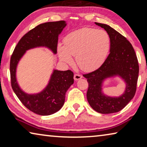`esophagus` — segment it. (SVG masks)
Listing matches in <instances>:
<instances>
[{
  "instance_id": "esophagus-1",
  "label": "esophagus",
  "mask_w": 147,
  "mask_h": 147,
  "mask_svg": "<svg viewBox=\"0 0 147 147\" xmlns=\"http://www.w3.org/2000/svg\"><path fill=\"white\" fill-rule=\"evenodd\" d=\"M82 78V76L80 74H75L74 75V79L75 80H78L81 79Z\"/></svg>"
}]
</instances>
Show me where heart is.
<instances>
[{
  "label": "heart",
  "mask_w": 147,
  "mask_h": 147,
  "mask_svg": "<svg viewBox=\"0 0 147 147\" xmlns=\"http://www.w3.org/2000/svg\"><path fill=\"white\" fill-rule=\"evenodd\" d=\"M64 47H58L61 61L71 63L75 56L76 63L82 70L89 71L102 64L111 48V38L103 30L83 28L69 34L63 40Z\"/></svg>",
  "instance_id": "obj_1"
}]
</instances>
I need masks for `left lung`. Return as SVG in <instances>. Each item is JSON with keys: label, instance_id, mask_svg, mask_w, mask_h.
Segmentation results:
<instances>
[{"label": "left lung", "instance_id": "1", "mask_svg": "<svg viewBox=\"0 0 147 147\" xmlns=\"http://www.w3.org/2000/svg\"><path fill=\"white\" fill-rule=\"evenodd\" d=\"M95 24L103 28L110 36V53L98 69L83 74L89 84L87 99L91 108L98 113H116L127 105L136 94L139 69L138 58L132 45L125 37L109 25ZM115 75L125 80L126 90L119 98H109L101 93V83L105 78Z\"/></svg>", "mask_w": 147, "mask_h": 147}]
</instances>
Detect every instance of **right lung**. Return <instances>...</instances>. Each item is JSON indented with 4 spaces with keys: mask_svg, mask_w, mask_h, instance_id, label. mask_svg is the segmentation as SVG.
Returning <instances> with one entry per match:
<instances>
[{
    "mask_svg": "<svg viewBox=\"0 0 147 147\" xmlns=\"http://www.w3.org/2000/svg\"><path fill=\"white\" fill-rule=\"evenodd\" d=\"M65 26L64 21L39 24L22 37L11 56L9 70L11 88L22 104L38 115H49L61 108L66 92L74 83L73 72L54 70L49 84L43 91L36 94H28L24 93L17 84L16 78L17 65L26 51L34 47H47L56 54L58 35Z\"/></svg>",
    "mask_w": 147,
    "mask_h": 147,
    "instance_id": "obj_1",
    "label": "right lung"
}]
</instances>
